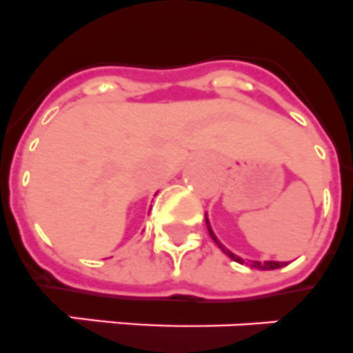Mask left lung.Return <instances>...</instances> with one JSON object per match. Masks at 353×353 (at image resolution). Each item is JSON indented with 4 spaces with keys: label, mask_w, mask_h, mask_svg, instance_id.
I'll return each instance as SVG.
<instances>
[{
    "label": "left lung",
    "mask_w": 353,
    "mask_h": 353,
    "mask_svg": "<svg viewBox=\"0 0 353 353\" xmlns=\"http://www.w3.org/2000/svg\"><path fill=\"white\" fill-rule=\"evenodd\" d=\"M206 224H208V232H210V236H212L213 241H215V244L219 245V248H221L222 251H224V253L228 254V256H230V259L232 260H235V262H244V260L241 259V256H236L235 253H232V251L230 250H226V248H224V245L221 244V242H219V239L217 236H215V233H213V230H212V226H210V221H208V217H206ZM251 268H256V269H262V271H271V269H280V268H283V265H285V262H274V260H265V262H259V260H251Z\"/></svg>",
    "instance_id": "8db88e82"
}]
</instances>
